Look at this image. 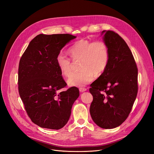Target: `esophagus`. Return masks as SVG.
<instances>
[{
  "label": "esophagus",
  "instance_id": "obj_1",
  "mask_svg": "<svg viewBox=\"0 0 154 154\" xmlns=\"http://www.w3.org/2000/svg\"><path fill=\"white\" fill-rule=\"evenodd\" d=\"M80 92H85V91H87V88H80Z\"/></svg>",
  "mask_w": 154,
  "mask_h": 154
}]
</instances>
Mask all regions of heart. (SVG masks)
Here are the masks:
<instances>
[{
    "label": "heart",
    "mask_w": 154,
    "mask_h": 154,
    "mask_svg": "<svg viewBox=\"0 0 154 154\" xmlns=\"http://www.w3.org/2000/svg\"><path fill=\"white\" fill-rule=\"evenodd\" d=\"M72 60L81 59L82 71L73 73L67 81L70 87H82L90 83L95 76H100L108 66L109 49L103 41L91 42L82 39L76 42L68 50ZM57 63L60 72L65 76L71 73V60L60 53L57 57Z\"/></svg>",
    "instance_id": "1"
}]
</instances>
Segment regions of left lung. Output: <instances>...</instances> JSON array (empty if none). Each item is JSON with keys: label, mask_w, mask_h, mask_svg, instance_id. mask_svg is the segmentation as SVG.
Here are the masks:
<instances>
[{"label": "left lung", "mask_w": 154, "mask_h": 154, "mask_svg": "<svg viewBox=\"0 0 154 154\" xmlns=\"http://www.w3.org/2000/svg\"><path fill=\"white\" fill-rule=\"evenodd\" d=\"M103 40L109 49V62L105 71L91 85L93 96L90 114L100 127H119L128 118L136 100L137 68L125 41L112 31H103Z\"/></svg>", "instance_id": "1"}]
</instances>
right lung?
Here are the masks:
<instances>
[{"label": "right lung", "mask_w": 154, "mask_h": 154, "mask_svg": "<svg viewBox=\"0 0 154 154\" xmlns=\"http://www.w3.org/2000/svg\"><path fill=\"white\" fill-rule=\"evenodd\" d=\"M70 34H40L27 46L18 66V92L31 120L40 127L58 130L67 124L74 102L80 95L67 85L58 67L57 57L70 41Z\"/></svg>", "instance_id": "obj_1"}]
</instances>
